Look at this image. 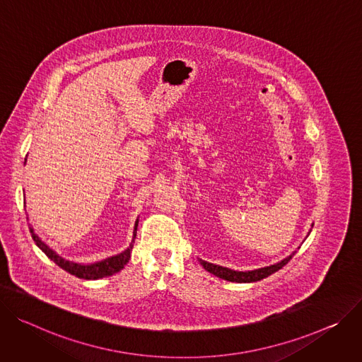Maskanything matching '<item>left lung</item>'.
<instances>
[{
	"label": "left lung",
	"instance_id": "8db88e82",
	"mask_svg": "<svg viewBox=\"0 0 362 362\" xmlns=\"http://www.w3.org/2000/svg\"><path fill=\"white\" fill-rule=\"evenodd\" d=\"M295 256V252L288 256L286 259L280 260L279 263L276 264H270V266H266V267H260V269H255V270H247V272H238V270H233V269H228V267H223V266H218V264H213V263H209L206 260H202L199 259V263L203 264V267L213 273L214 276L220 277V279H224V280H228V282H237V284H252V282H257V280H262L270 274H273L274 272H277L279 269H282L285 264H288L291 262V259Z\"/></svg>",
	"mask_w": 362,
	"mask_h": 362
}]
</instances>
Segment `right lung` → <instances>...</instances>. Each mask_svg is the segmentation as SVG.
<instances>
[{
    "label": "right lung",
    "instance_id": "add662e5",
    "mask_svg": "<svg viewBox=\"0 0 362 362\" xmlns=\"http://www.w3.org/2000/svg\"><path fill=\"white\" fill-rule=\"evenodd\" d=\"M136 228H138V220L135 223V228H134V237H132V243L129 245V247L127 250H124L122 253H119L116 256L107 257L105 260L92 263V264H80V263H74L70 260L63 259L62 256H59L54 250H52L45 242H42L34 230L30 227V233L31 237L35 242V245L38 246V249H42V252L50 259L53 260L57 266H60L63 270L69 272L70 274L78 277V279H86V280H96V279H102L106 276H112L115 273H117L119 270H122L125 267V264L129 262L131 259V253L134 249V243H135V237H136Z\"/></svg>",
    "mask_w": 362,
    "mask_h": 362
}]
</instances>
